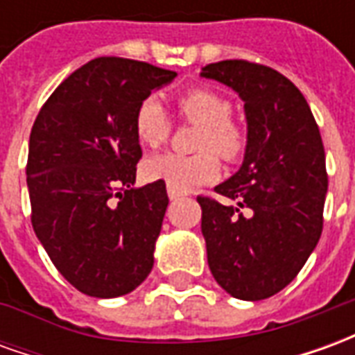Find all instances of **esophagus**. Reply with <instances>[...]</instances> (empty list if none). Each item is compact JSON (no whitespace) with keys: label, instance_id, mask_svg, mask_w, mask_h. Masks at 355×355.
Masks as SVG:
<instances>
[{"label":"esophagus","instance_id":"1","mask_svg":"<svg viewBox=\"0 0 355 355\" xmlns=\"http://www.w3.org/2000/svg\"><path fill=\"white\" fill-rule=\"evenodd\" d=\"M167 193H169V200H178V198L184 196V192H180L178 188H175V186L171 184H167Z\"/></svg>","mask_w":355,"mask_h":355}]
</instances>
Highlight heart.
<instances>
[{
  "label": "heart",
  "mask_w": 355,
  "mask_h": 355,
  "mask_svg": "<svg viewBox=\"0 0 355 355\" xmlns=\"http://www.w3.org/2000/svg\"><path fill=\"white\" fill-rule=\"evenodd\" d=\"M178 114L190 123L201 127L196 139L193 155L157 154L142 163V175L148 180L188 192L196 186L213 182L220 173V163L214 152L228 162L239 159L247 146L245 131L230 117V101L215 89L192 87L178 96ZM135 131L142 144L157 148L169 139L171 119L163 104L155 96H146L135 114Z\"/></svg>",
  "instance_id": "heart-1"
}]
</instances>
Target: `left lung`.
<instances>
[{
	"mask_svg": "<svg viewBox=\"0 0 355 355\" xmlns=\"http://www.w3.org/2000/svg\"><path fill=\"white\" fill-rule=\"evenodd\" d=\"M200 76L234 89L245 108L241 167L215 188L223 201L198 203L211 274L228 295L254 302L287 287L320 241L325 150L308 102L283 73L223 60Z\"/></svg>",
	"mask_w": 355,
	"mask_h": 355,
	"instance_id": "obj_1",
	"label": "left lung"
}]
</instances>
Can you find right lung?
<instances>
[{
    "label": "right lung",
    "instance_id": "1",
    "mask_svg": "<svg viewBox=\"0 0 355 355\" xmlns=\"http://www.w3.org/2000/svg\"><path fill=\"white\" fill-rule=\"evenodd\" d=\"M177 72L101 57L70 73L30 132L26 184L32 226L66 282L116 298L144 282L169 205L165 182L135 188L142 157L139 104Z\"/></svg>",
    "mask_w": 355,
    "mask_h": 355
}]
</instances>
